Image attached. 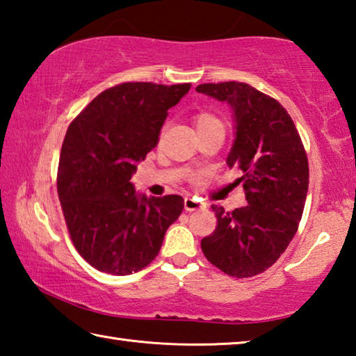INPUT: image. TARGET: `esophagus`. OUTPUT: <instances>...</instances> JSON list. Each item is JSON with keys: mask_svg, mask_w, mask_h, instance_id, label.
Instances as JSON below:
<instances>
[{"mask_svg": "<svg viewBox=\"0 0 356 356\" xmlns=\"http://www.w3.org/2000/svg\"><path fill=\"white\" fill-rule=\"evenodd\" d=\"M184 209L186 210V212H195V210L202 209V202L195 200V197H185Z\"/></svg>", "mask_w": 356, "mask_h": 356, "instance_id": "esophagus-1", "label": "esophagus"}]
</instances>
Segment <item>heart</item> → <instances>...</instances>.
I'll use <instances>...</instances> for the list:
<instances>
[{
	"instance_id": "b5f03b06",
	"label": "heart",
	"mask_w": 356,
	"mask_h": 356,
	"mask_svg": "<svg viewBox=\"0 0 356 356\" xmlns=\"http://www.w3.org/2000/svg\"><path fill=\"white\" fill-rule=\"evenodd\" d=\"M193 122H195L200 134H204V131H210V130H225V124H222V120L216 116V114L210 111H201L195 114Z\"/></svg>"
}]
</instances>
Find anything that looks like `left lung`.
Masks as SVG:
<instances>
[{
	"mask_svg": "<svg viewBox=\"0 0 356 356\" xmlns=\"http://www.w3.org/2000/svg\"><path fill=\"white\" fill-rule=\"evenodd\" d=\"M227 102L236 118V140L227 156L238 168L246 206L226 212L212 206L215 231L201 240L210 264L234 278H251L278 261L292 242L309 185L308 155L298 130L278 100L237 81L196 88Z\"/></svg>",
	"mask_w": 356,
	"mask_h": 356,
	"instance_id": "obj_1",
	"label": "left lung"
}]
</instances>
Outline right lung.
Masks as SVG:
<instances>
[{
  "instance_id": "right-lung-1",
  "label": "right lung",
  "mask_w": 356,
  "mask_h": 356,
  "mask_svg": "<svg viewBox=\"0 0 356 356\" xmlns=\"http://www.w3.org/2000/svg\"><path fill=\"white\" fill-rule=\"evenodd\" d=\"M190 83H120L72 120L58 166V196L72 243L99 272L131 275L154 261L182 196L140 197L131 176L159 144L168 110Z\"/></svg>"
}]
</instances>
